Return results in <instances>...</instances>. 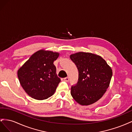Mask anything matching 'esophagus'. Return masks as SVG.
Returning a JSON list of instances; mask_svg holds the SVG:
<instances>
[{
    "label": "esophagus",
    "mask_w": 132,
    "mask_h": 132,
    "mask_svg": "<svg viewBox=\"0 0 132 132\" xmlns=\"http://www.w3.org/2000/svg\"><path fill=\"white\" fill-rule=\"evenodd\" d=\"M69 79L68 77H66V78H64V81H66V82L69 81Z\"/></svg>",
    "instance_id": "esophagus-1"
}]
</instances>
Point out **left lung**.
<instances>
[{
  "instance_id": "left-lung-1",
  "label": "left lung",
  "mask_w": 132,
  "mask_h": 132,
  "mask_svg": "<svg viewBox=\"0 0 132 132\" xmlns=\"http://www.w3.org/2000/svg\"><path fill=\"white\" fill-rule=\"evenodd\" d=\"M79 71L77 85L71 95L79 104L87 106L100 99L109 87L112 70L98 55L79 52L70 55Z\"/></svg>"
}]
</instances>
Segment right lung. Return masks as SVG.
I'll list each match as a JSON object with an SVG mask.
<instances>
[{
  "label": "right lung",
  "instance_id": "add662e5",
  "mask_svg": "<svg viewBox=\"0 0 132 132\" xmlns=\"http://www.w3.org/2000/svg\"><path fill=\"white\" fill-rule=\"evenodd\" d=\"M59 56L58 52L39 50L19 69L20 83L30 97L43 100L54 94L61 81L53 64Z\"/></svg>",
  "mask_w": 132,
  "mask_h": 132
}]
</instances>
